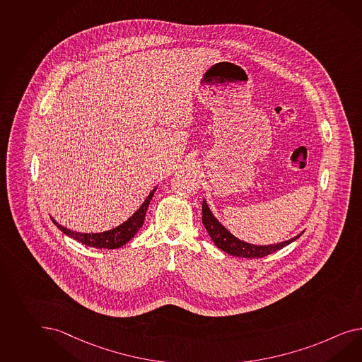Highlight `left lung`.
I'll return each mask as SVG.
<instances>
[{
	"mask_svg": "<svg viewBox=\"0 0 362 362\" xmlns=\"http://www.w3.org/2000/svg\"><path fill=\"white\" fill-rule=\"evenodd\" d=\"M202 223H204L206 231L209 232L210 238L213 239L215 245L219 250H224L226 253H228L231 256L245 257V259H259V257L268 256L270 253L277 252L281 248L288 245L290 243L297 240L298 238L303 233V232H300L297 236L286 241H281L277 244H269V245L250 244L247 241L240 240L236 236H233L231 232L228 231L222 223L214 216L211 210L209 209V204L206 202V199L202 201Z\"/></svg>",
	"mask_w": 362,
	"mask_h": 362,
	"instance_id": "1",
	"label": "left lung"
}]
</instances>
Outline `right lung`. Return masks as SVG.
<instances>
[{
	"label": "right lung",
	"mask_w": 362,
	"mask_h": 362,
	"mask_svg": "<svg viewBox=\"0 0 362 362\" xmlns=\"http://www.w3.org/2000/svg\"><path fill=\"white\" fill-rule=\"evenodd\" d=\"M158 186L151 190L148 197L144 199V202L141 204L139 209L130 216L126 222L122 223L118 227L109 230V231L98 232V233H83V232H76L72 230H68L63 227L62 224L56 222L54 218L52 222L55 223L56 227L62 232H64L66 236L72 238L74 240L80 241L85 245L93 247V248H105V250H117L121 248L126 243L135 236V233L139 231L140 227L143 226L144 219H146V213L148 209L149 202L152 199V197L155 194Z\"/></svg>",
	"instance_id": "obj_1"
}]
</instances>
